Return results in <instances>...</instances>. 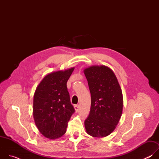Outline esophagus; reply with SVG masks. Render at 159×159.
Returning a JSON list of instances; mask_svg holds the SVG:
<instances>
[{
    "instance_id": "1",
    "label": "esophagus",
    "mask_w": 159,
    "mask_h": 159,
    "mask_svg": "<svg viewBox=\"0 0 159 159\" xmlns=\"http://www.w3.org/2000/svg\"><path fill=\"white\" fill-rule=\"evenodd\" d=\"M74 108H75V112H77L79 111V108H80L79 105V104L75 105V106H74Z\"/></svg>"
}]
</instances>
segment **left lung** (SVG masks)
<instances>
[{
  "label": "left lung",
  "mask_w": 159,
  "mask_h": 159,
  "mask_svg": "<svg viewBox=\"0 0 159 159\" xmlns=\"http://www.w3.org/2000/svg\"><path fill=\"white\" fill-rule=\"evenodd\" d=\"M91 95V106L84 122L87 133L104 137L118 125L123 111V95L117 78L109 67L93 66L84 70Z\"/></svg>",
  "instance_id": "left-lung-1"
}]
</instances>
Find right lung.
I'll return each mask as SVG.
<instances>
[{"label":"right lung","mask_w":159,"mask_h":159,"mask_svg":"<svg viewBox=\"0 0 159 159\" xmlns=\"http://www.w3.org/2000/svg\"><path fill=\"white\" fill-rule=\"evenodd\" d=\"M74 68L47 75L37 87L33 100V116L39 132L56 139L66 132L68 122L75 112L66 82Z\"/></svg>","instance_id":"add662e5"}]
</instances>
